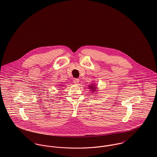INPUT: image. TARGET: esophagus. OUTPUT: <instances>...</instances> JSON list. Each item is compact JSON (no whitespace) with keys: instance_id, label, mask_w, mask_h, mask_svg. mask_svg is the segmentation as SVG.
Listing matches in <instances>:
<instances>
[{"instance_id":"1","label":"esophagus","mask_w":157,"mask_h":157,"mask_svg":"<svg viewBox=\"0 0 157 157\" xmlns=\"http://www.w3.org/2000/svg\"><path fill=\"white\" fill-rule=\"evenodd\" d=\"M73 82H74L75 84H76V85H78V84H79V79H77V78H76V79H74V80H73Z\"/></svg>"}]
</instances>
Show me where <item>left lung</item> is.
<instances>
[{"label": "left lung", "instance_id": "obj_1", "mask_svg": "<svg viewBox=\"0 0 157 157\" xmlns=\"http://www.w3.org/2000/svg\"><path fill=\"white\" fill-rule=\"evenodd\" d=\"M97 86H98L95 85L94 84H91V85L88 86V88H89V89H90V91H91L94 92V91H98V90H97V89H98Z\"/></svg>", "mask_w": 157, "mask_h": 157}]
</instances>
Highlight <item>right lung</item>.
Segmentation results:
<instances>
[{"label":"right lung","instance_id":"obj_1","mask_svg":"<svg viewBox=\"0 0 157 157\" xmlns=\"http://www.w3.org/2000/svg\"><path fill=\"white\" fill-rule=\"evenodd\" d=\"M61 86H63V84H62V85H61Z\"/></svg>","mask_w":157,"mask_h":157}]
</instances>
